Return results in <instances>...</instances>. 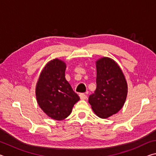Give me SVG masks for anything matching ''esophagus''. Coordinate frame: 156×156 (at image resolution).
<instances>
[{
  "label": "esophagus",
  "instance_id": "esophagus-1",
  "mask_svg": "<svg viewBox=\"0 0 156 156\" xmlns=\"http://www.w3.org/2000/svg\"><path fill=\"white\" fill-rule=\"evenodd\" d=\"M79 96H80V98L81 100H85L87 98V96L84 94H80V95H79Z\"/></svg>",
  "mask_w": 156,
  "mask_h": 156
}]
</instances>
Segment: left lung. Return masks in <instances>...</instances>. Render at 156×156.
<instances>
[{
    "label": "left lung",
    "instance_id": "left-lung-1",
    "mask_svg": "<svg viewBox=\"0 0 156 156\" xmlns=\"http://www.w3.org/2000/svg\"><path fill=\"white\" fill-rule=\"evenodd\" d=\"M96 89L89 97V103L97 116L107 118L122 109L127 96L125 76L115 60L102 57L96 62Z\"/></svg>",
    "mask_w": 156,
    "mask_h": 156
}]
</instances>
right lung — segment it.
<instances>
[{"mask_svg":"<svg viewBox=\"0 0 156 156\" xmlns=\"http://www.w3.org/2000/svg\"><path fill=\"white\" fill-rule=\"evenodd\" d=\"M66 63L53 59L44 66L36 86L37 102L46 115L56 120L67 118L80 100L65 79Z\"/></svg>","mask_w":156,"mask_h":156,"instance_id":"1","label":"right lung"}]
</instances>
